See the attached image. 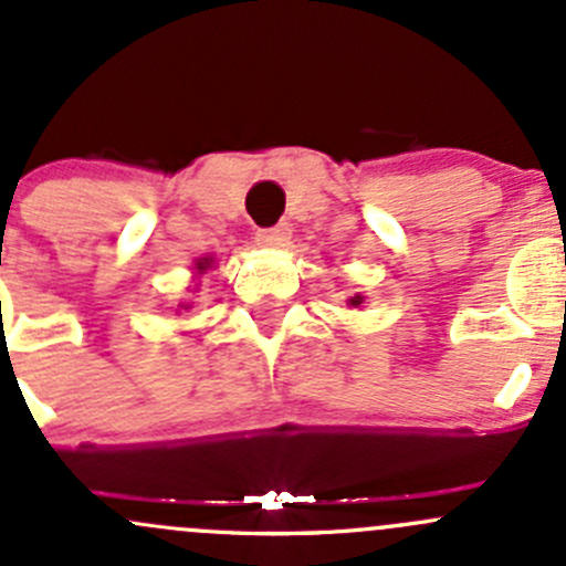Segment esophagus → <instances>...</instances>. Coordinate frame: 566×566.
<instances>
[{
  "label": "esophagus",
  "instance_id": "34e87169",
  "mask_svg": "<svg viewBox=\"0 0 566 566\" xmlns=\"http://www.w3.org/2000/svg\"><path fill=\"white\" fill-rule=\"evenodd\" d=\"M290 241V224H273V228L258 230V243L268 249H282Z\"/></svg>",
  "mask_w": 566,
  "mask_h": 566
}]
</instances>
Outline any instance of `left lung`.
Wrapping results in <instances>:
<instances>
[{"label":"left lung","mask_w":566,"mask_h":566,"mask_svg":"<svg viewBox=\"0 0 566 566\" xmlns=\"http://www.w3.org/2000/svg\"><path fill=\"white\" fill-rule=\"evenodd\" d=\"M363 298H360V295H355V298H349V303H353V306H358V303H360Z\"/></svg>","instance_id":"left-lung-1"}]
</instances>
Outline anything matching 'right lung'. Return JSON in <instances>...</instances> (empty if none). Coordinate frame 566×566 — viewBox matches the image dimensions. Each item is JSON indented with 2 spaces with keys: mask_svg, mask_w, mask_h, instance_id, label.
Wrapping results in <instances>:
<instances>
[{
  "mask_svg": "<svg viewBox=\"0 0 566 566\" xmlns=\"http://www.w3.org/2000/svg\"><path fill=\"white\" fill-rule=\"evenodd\" d=\"M206 268H211V260H208V258H203V260H200V263H198V271H200V273H203Z\"/></svg>",
  "mask_w": 566,
  "mask_h": 566,
  "instance_id": "1",
  "label": "right lung"
}]
</instances>
